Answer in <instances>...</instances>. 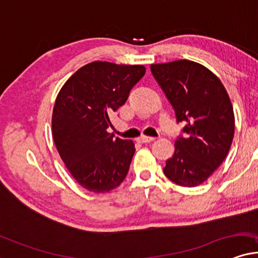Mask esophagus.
<instances>
[{
    "label": "esophagus",
    "instance_id": "obj_1",
    "mask_svg": "<svg viewBox=\"0 0 258 258\" xmlns=\"http://www.w3.org/2000/svg\"><path fill=\"white\" fill-rule=\"evenodd\" d=\"M154 138H151V136H141V138L138 139V141L140 142V144H148V142H152L154 141Z\"/></svg>",
    "mask_w": 258,
    "mask_h": 258
}]
</instances>
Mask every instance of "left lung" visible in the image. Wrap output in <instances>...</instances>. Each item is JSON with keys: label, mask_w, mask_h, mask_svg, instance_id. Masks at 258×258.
I'll return each instance as SVG.
<instances>
[{"label": "left lung", "mask_w": 258, "mask_h": 258, "mask_svg": "<svg viewBox=\"0 0 258 258\" xmlns=\"http://www.w3.org/2000/svg\"><path fill=\"white\" fill-rule=\"evenodd\" d=\"M151 71L172 105L177 123H184L165 176L178 185H200L230 151L234 134L230 97L218 76L196 62L152 64Z\"/></svg>", "instance_id": "left-lung-1"}]
</instances>
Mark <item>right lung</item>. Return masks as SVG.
I'll use <instances>...</instances> for the list:
<instances>
[{
  "label": "right lung",
  "mask_w": 258,
  "mask_h": 258,
  "mask_svg": "<svg viewBox=\"0 0 258 258\" xmlns=\"http://www.w3.org/2000/svg\"><path fill=\"white\" fill-rule=\"evenodd\" d=\"M144 66L88 63L67 80L52 112V136L75 180L92 192H107L128 174L135 146L113 138L110 116L144 78Z\"/></svg>",
  "instance_id": "obj_1"
}]
</instances>
